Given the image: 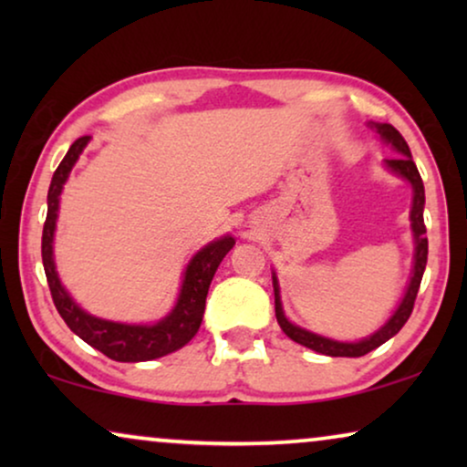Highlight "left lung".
Listing matches in <instances>:
<instances>
[{"label":"left lung","instance_id":"8db88e82","mask_svg":"<svg viewBox=\"0 0 467 467\" xmlns=\"http://www.w3.org/2000/svg\"><path fill=\"white\" fill-rule=\"evenodd\" d=\"M374 127H376V131L380 133V138L385 140L387 144H391V149L398 152V157L385 159V165L393 171V174L406 178V181L412 184V193H414L412 210H410V225H412V235H414V265H412L410 283H408V289L404 293V297H401L398 310L393 312V317L389 318V321L382 325L379 331H374V334L366 337V340H359V342L329 340V337H323L318 334H312V331L297 327V325H293L289 318L285 317L283 304H280L278 278H276V274H272L274 306H276V318H278L280 329H283L293 342H297L306 348H312V350H317V353L329 355V357H363V355H368L369 350L379 348L380 344L391 340V337L398 334L401 327H404V323L412 315L414 299H417L420 278H423V272L427 265V238H425L427 229H425V221H423V208H425L423 181H420L417 165H414V161H412L410 149H408L406 140L401 138V133L389 123H376Z\"/></svg>","mask_w":467,"mask_h":467}]
</instances>
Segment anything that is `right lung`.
Returning <instances> with one entry per match:
<instances>
[{"mask_svg": "<svg viewBox=\"0 0 467 467\" xmlns=\"http://www.w3.org/2000/svg\"><path fill=\"white\" fill-rule=\"evenodd\" d=\"M88 140H91V136H82L69 146L67 155L63 157L59 168L55 170L53 181H50L48 213L42 232V264L44 272H47L50 296H53L55 308L59 310V315L67 327L87 344H91L93 348H98L99 353H104L114 361L127 363L157 359V357L170 355L174 350L182 348L197 334L203 318V308H206L210 283H213L214 272L223 257L234 248L235 240L232 235H225V238L210 242L208 246H203L189 261L187 270H184L181 296H178L174 310L159 323L127 325L88 315L63 289L61 280L57 276L53 257V238L57 227V213H59V195L69 171H72L74 163L78 161L80 152L85 150Z\"/></svg>", "mask_w": 467, "mask_h": 467, "instance_id": "1", "label": "right lung"}]
</instances>
